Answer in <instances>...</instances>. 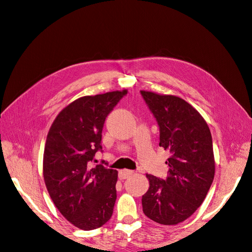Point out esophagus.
<instances>
[{"label": "esophagus", "instance_id": "34e87169", "mask_svg": "<svg viewBox=\"0 0 252 252\" xmlns=\"http://www.w3.org/2000/svg\"><path fill=\"white\" fill-rule=\"evenodd\" d=\"M133 173H134V171H132V170H129V169H123V170H121V171H120V173H119V178H120L121 180H125V179H127V178L130 177V175H132Z\"/></svg>", "mask_w": 252, "mask_h": 252}]
</instances>
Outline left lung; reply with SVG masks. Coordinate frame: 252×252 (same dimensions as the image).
I'll list each match as a JSON object with an SVG mask.
<instances>
[{"instance_id":"left-lung-1","label":"left lung","mask_w":252,"mask_h":252,"mask_svg":"<svg viewBox=\"0 0 252 252\" xmlns=\"http://www.w3.org/2000/svg\"><path fill=\"white\" fill-rule=\"evenodd\" d=\"M159 128V147L169 150L168 177L146 174L149 189L142 196L143 212L162 225H177L193 215L215 178L209 127L183 98L141 90Z\"/></svg>"}]
</instances>
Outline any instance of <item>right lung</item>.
<instances>
[{
  "mask_svg": "<svg viewBox=\"0 0 252 252\" xmlns=\"http://www.w3.org/2000/svg\"><path fill=\"white\" fill-rule=\"evenodd\" d=\"M126 94L123 90L78 98L58 114L47 134L45 184L63 217L83 230L96 229L112 216L118 171L91 163L103 151L106 118Z\"/></svg>",
  "mask_w": 252,
  "mask_h": 252,
  "instance_id": "add662e5",
  "label": "right lung"
}]
</instances>
